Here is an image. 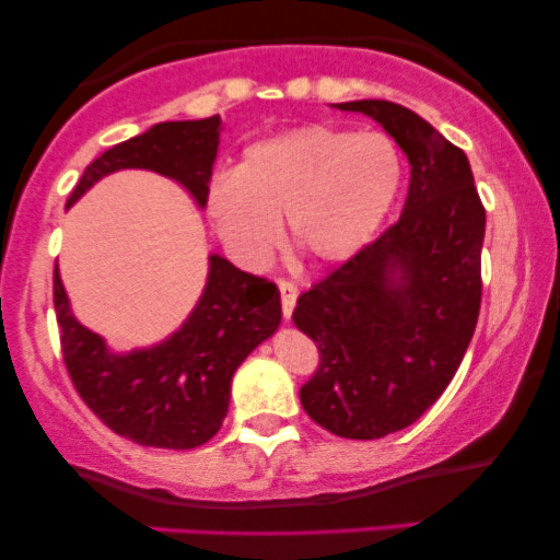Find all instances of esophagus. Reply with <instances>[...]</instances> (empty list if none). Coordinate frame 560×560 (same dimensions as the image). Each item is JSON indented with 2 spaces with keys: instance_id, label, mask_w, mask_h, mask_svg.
<instances>
[{
  "instance_id": "34e87169",
  "label": "esophagus",
  "mask_w": 560,
  "mask_h": 560,
  "mask_svg": "<svg viewBox=\"0 0 560 560\" xmlns=\"http://www.w3.org/2000/svg\"><path fill=\"white\" fill-rule=\"evenodd\" d=\"M279 292H281V313H284V318H289L292 316L294 305H298V287H294V281L279 279Z\"/></svg>"
}]
</instances>
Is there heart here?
Returning <instances> with one entry per match:
<instances>
[{
    "instance_id": "obj_1",
    "label": "heart",
    "mask_w": 560,
    "mask_h": 560,
    "mask_svg": "<svg viewBox=\"0 0 560 560\" xmlns=\"http://www.w3.org/2000/svg\"><path fill=\"white\" fill-rule=\"evenodd\" d=\"M402 182V155L382 131L307 126L247 147L236 173L210 182L208 215L244 262L289 240L320 262L350 258L382 226Z\"/></svg>"
}]
</instances>
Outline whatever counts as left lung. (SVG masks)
Segmentation results:
<instances>
[{
    "label": "left lung",
    "mask_w": 560,
    "mask_h": 560,
    "mask_svg": "<svg viewBox=\"0 0 560 560\" xmlns=\"http://www.w3.org/2000/svg\"><path fill=\"white\" fill-rule=\"evenodd\" d=\"M371 115L410 163L400 218L300 294L292 320L318 345L305 413L347 440L419 421L453 382L481 307L485 205L464 150L408 107L342 102Z\"/></svg>",
    "instance_id": "obj_1"
}]
</instances>
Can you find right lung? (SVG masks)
Returning a JSON list of instances; mask_svg holds the SVG:
<instances>
[{
    "label": "right lung",
    "mask_w": 560,
    "mask_h": 560,
    "mask_svg": "<svg viewBox=\"0 0 560 560\" xmlns=\"http://www.w3.org/2000/svg\"><path fill=\"white\" fill-rule=\"evenodd\" d=\"M221 118L168 120L120 141L86 165L73 205L94 182L120 168L176 178L197 205L208 199ZM55 313L62 361L81 400L115 434L147 447L191 450L213 440L229 410L231 376L276 331L281 300L273 281L210 255L208 287L186 324L150 350L110 355L102 337L73 318L55 271Z\"/></svg>",
    "instance_id": "obj_1"
}]
</instances>
